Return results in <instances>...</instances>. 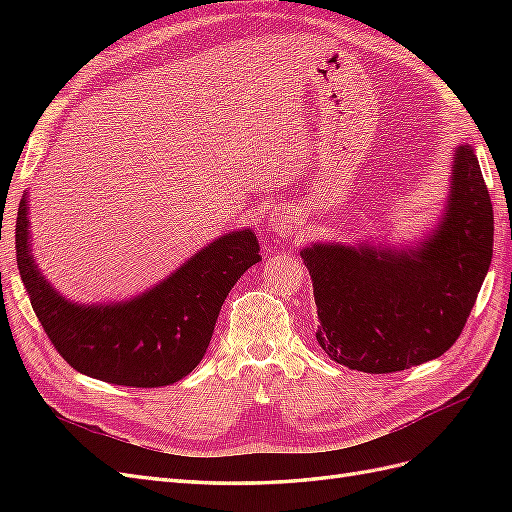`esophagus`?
<instances>
[{
  "mask_svg": "<svg viewBox=\"0 0 512 512\" xmlns=\"http://www.w3.org/2000/svg\"><path fill=\"white\" fill-rule=\"evenodd\" d=\"M269 226H271V230L275 232L277 237H286L288 232H292L294 228H297V220H294L292 209L280 205V207H275L269 213Z\"/></svg>",
  "mask_w": 512,
  "mask_h": 512,
  "instance_id": "34e87169",
  "label": "esophagus"
}]
</instances>
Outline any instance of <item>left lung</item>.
I'll use <instances>...</instances> for the list:
<instances>
[{
	"label": "left lung",
	"instance_id": "1",
	"mask_svg": "<svg viewBox=\"0 0 512 512\" xmlns=\"http://www.w3.org/2000/svg\"><path fill=\"white\" fill-rule=\"evenodd\" d=\"M493 254V207L470 145L455 151L438 230L408 252L318 243L301 252L312 275L320 348L365 374L438 359L466 327Z\"/></svg>",
	"mask_w": 512,
	"mask_h": 512
}]
</instances>
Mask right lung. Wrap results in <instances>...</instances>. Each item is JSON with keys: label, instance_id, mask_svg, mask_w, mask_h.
Masks as SVG:
<instances>
[{"label": "right lung", "instance_id": "add662e5", "mask_svg": "<svg viewBox=\"0 0 512 512\" xmlns=\"http://www.w3.org/2000/svg\"><path fill=\"white\" fill-rule=\"evenodd\" d=\"M27 226L25 194L14 228L17 265L46 337L81 374L134 389L173 384L203 361L228 292L262 260L252 230L228 232L143 297L83 307L59 297L40 275Z\"/></svg>", "mask_w": 512, "mask_h": 512}]
</instances>
